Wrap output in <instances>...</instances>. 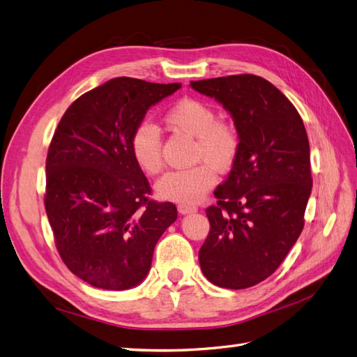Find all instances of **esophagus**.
<instances>
[{
  "instance_id": "obj_1",
  "label": "esophagus",
  "mask_w": 357,
  "mask_h": 357,
  "mask_svg": "<svg viewBox=\"0 0 357 357\" xmlns=\"http://www.w3.org/2000/svg\"><path fill=\"white\" fill-rule=\"evenodd\" d=\"M177 208L181 214H189V213H195L198 211V208L195 207V205H189V204H178Z\"/></svg>"
}]
</instances>
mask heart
Instances as JSON below:
<instances>
[{
    "label": "heart",
    "instance_id": "heart-1",
    "mask_svg": "<svg viewBox=\"0 0 357 357\" xmlns=\"http://www.w3.org/2000/svg\"><path fill=\"white\" fill-rule=\"evenodd\" d=\"M164 121L172 131L195 137L193 159L204 162L168 172L158 181L156 193L159 198L174 202H198L218 181L214 169L225 172L236 162L241 147L238 129L226 119L215 117L213 107L198 98L178 100L167 110ZM129 152L147 176H158L164 168L160 134L147 121L134 128L129 137Z\"/></svg>",
    "mask_w": 357,
    "mask_h": 357
}]
</instances>
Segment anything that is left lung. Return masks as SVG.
<instances>
[{"mask_svg": "<svg viewBox=\"0 0 357 357\" xmlns=\"http://www.w3.org/2000/svg\"><path fill=\"white\" fill-rule=\"evenodd\" d=\"M219 101L241 138L228 178L214 190L205 213L207 240L199 265L213 284L247 289L282 265L304 229L312 188L304 122L273 83L255 74L190 82Z\"/></svg>", "mask_w": 357, "mask_h": 357, "instance_id": "left-lung-1", "label": "left lung"}]
</instances>
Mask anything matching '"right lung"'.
Masks as SVG:
<instances>
[{
    "label": "right lung",
    "instance_id": "right-lung-1",
    "mask_svg": "<svg viewBox=\"0 0 357 357\" xmlns=\"http://www.w3.org/2000/svg\"><path fill=\"white\" fill-rule=\"evenodd\" d=\"M181 88L117 77L83 93L61 122L46 159L45 207L59 256L100 289L139 284L160 235L176 222L129 152V137L153 104Z\"/></svg>",
    "mask_w": 357,
    "mask_h": 357
}]
</instances>
